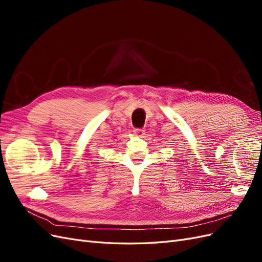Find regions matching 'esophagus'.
I'll return each instance as SVG.
<instances>
[{
    "mask_svg": "<svg viewBox=\"0 0 262 262\" xmlns=\"http://www.w3.org/2000/svg\"><path fill=\"white\" fill-rule=\"evenodd\" d=\"M133 134L136 137H138V138H141V137H143L144 134H145V131L143 130V129H134L133 130Z\"/></svg>",
    "mask_w": 262,
    "mask_h": 262,
    "instance_id": "34e87169",
    "label": "esophagus"
}]
</instances>
